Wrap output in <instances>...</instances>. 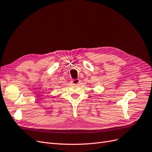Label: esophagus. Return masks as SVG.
Returning a JSON list of instances; mask_svg holds the SVG:
<instances>
[{
  "label": "esophagus",
  "mask_w": 152,
  "mask_h": 152,
  "mask_svg": "<svg viewBox=\"0 0 152 152\" xmlns=\"http://www.w3.org/2000/svg\"><path fill=\"white\" fill-rule=\"evenodd\" d=\"M80 82V81L78 80V79H76V80H72L71 81V83H72L73 85H77L78 83H79Z\"/></svg>",
  "instance_id": "1"
}]
</instances>
